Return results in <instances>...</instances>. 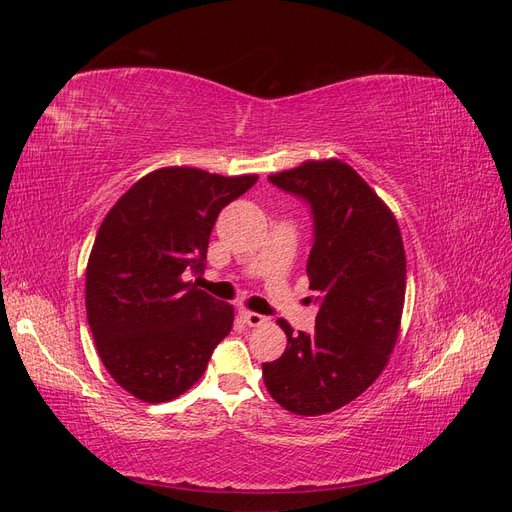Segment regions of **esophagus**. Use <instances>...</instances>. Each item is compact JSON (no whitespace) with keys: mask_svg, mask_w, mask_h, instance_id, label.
I'll list each match as a JSON object with an SVG mask.
<instances>
[{"mask_svg":"<svg viewBox=\"0 0 512 512\" xmlns=\"http://www.w3.org/2000/svg\"><path fill=\"white\" fill-rule=\"evenodd\" d=\"M243 320L250 324V327H260V324L267 322V316L256 314V312H243Z\"/></svg>","mask_w":512,"mask_h":512,"instance_id":"1","label":"esophagus"}]
</instances>
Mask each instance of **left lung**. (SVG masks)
<instances>
[{"instance_id":"1","label":"left lung","mask_w":512,"mask_h":512,"mask_svg":"<svg viewBox=\"0 0 512 512\" xmlns=\"http://www.w3.org/2000/svg\"><path fill=\"white\" fill-rule=\"evenodd\" d=\"M269 181L301 198L312 215L309 288L316 290L314 333H292L262 363L271 397L282 408L318 416L350 404L374 382L397 342L406 297V254L393 213L339 160L305 162Z\"/></svg>"}]
</instances>
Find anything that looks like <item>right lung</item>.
<instances>
[{"label":"right lung","mask_w":512,"mask_h":512,"mask_svg":"<svg viewBox=\"0 0 512 512\" xmlns=\"http://www.w3.org/2000/svg\"><path fill=\"white\" fill-rule=\"evenodd\" d=\"M256 181L160 168L108 211L87 262V320L108 374L130 395L179 397L230 333L232 305L185 277L205 273L215 220Z\"/></svg>","instance_id":"obj_1"}]
</instances>
